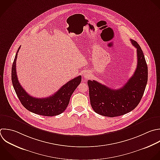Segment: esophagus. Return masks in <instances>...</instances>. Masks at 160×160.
<instances>
[{"label": "esophagus", "instance_id": "esophagus-1", "mask_svg": "<svg viewBox=\"0 0 160 160\" xmlns=\"http://www.w3.org/2000/svg\"><path fill=\"white\" fill-rule=\"evenodd\" d=\"M83 77L85 78V79H89L90 77H91V74L89 72H85L83 74Z\"/></svg>", "mask_w": 160, "mask_h": 160}]
</instances>
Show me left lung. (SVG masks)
Wrapping results in <instances>:
<instances>
[{
	"label": "left lung",
	"mask_w": 160,
	"mask_h": 160,
	"mask_svg": "<svg viewBox=\"0 0 160 160\" xmlns=\"http://www.w3.org/2000/svg\"><path fill=\"white\" fill-rule=\"evenodd\" d=\"M136 48L138 64L134 74L121 88L111 89L96 81L88 80L91 105L98 114L116 117L132 111L139 103L148 81V66L139 45L130 40Z\"/></svg>",
	"instance_id": "left-lung-1"
}]
</instances>
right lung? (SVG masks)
<instances>
[{"label":"right lung","mask_w":160,"mask_h":160,"mask_svg":"<svg viewBox=\"0 0 160 160\" xmlns=\"http://www.w3.org/2000/svg\"><path fill=\"white\" fill-rule=\"evenodd\" d=\"M19 48L12 67V82L16 94L23 106L29 111L45 116H54L63 112L68 107L70 98L81 83V76L68 82L56 93L45 98H37L30 96L20 84L16 72V59Z\"/></svg>","instance_id":"1"}]
</instances>
